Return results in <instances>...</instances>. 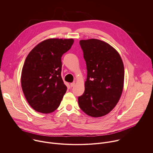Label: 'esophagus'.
Instances as JSON below:
<instances>
[{
  "label": "esophagus",
  "instance_id": "esophagus-1",
  "mask_svg": "<svg viewBox=\"0 0 153 153\" xmlns=\"http://www.w3.org/2000/svg\"><path fill=\"white\" fill-rule=\"evenodd\" d=\"M74 85H75V82H73V83H70L71 87H73Z\"/></svg>",
  "mask_w": 153,
  "mask_h": 153
}]
</instances>
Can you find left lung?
Segmentation results:
<instances>
[{
    "label": "left lung",
    "mask_w": 153,
    "mask_h": 153,
    "mask_svg": "<svg viewBox=\"0 0 153 153\" xmlns=\"http://www.w3.org/2000/svg\"><path fill=\"white\" fill-rule=\"evenodd\" d=\"M87 69L85 91L78 97L81 110L93 117L103 116L116 106L122 93L124 66L119 53L95 39L80 40Z\"/></svg>",
    "instance_id": "left-lung-1"
}]
</instances>
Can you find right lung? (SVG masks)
<instances>
[{
  "mask_svg": "<svg viewBox=\"0 0 153 153\" xmlns=\"http://www.w3.org/2000/svg\"><path fill=\"white\" fill-rule=\"evenodd\" d=\"M73 39H48L27 56L22 70L21 85L29 105L37 112L51 113L60 105L67 90L61 77L62 55Z\"/></svg>",
  "mask_w": 153,
  "mask_h": 153,
  "instance_id": "1",
  "label": "right lung"
}]
</instances>
